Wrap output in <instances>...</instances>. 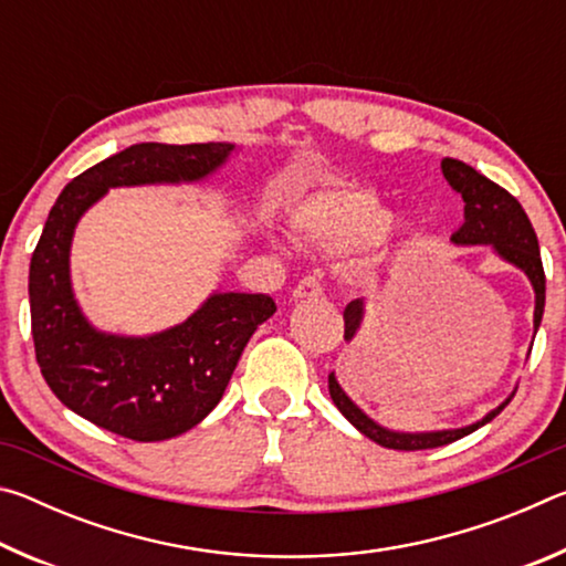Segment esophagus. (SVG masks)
Wrapping results in <instances>:
<instances>
[{"label": "esophagus", "mask_w": 566, "mask_h": 566, "mask_svg": "<svg viewBox=\"0 0 566 566\" xmlns=\"http://www.w3.org/2000/svg\"><path fill=\"white\" fill-rule=\"evenodd\" d=\"M324 290L319 280H314V276H304V280L294 286L292 296L294 300H312V296H322Z\"/></svg>", "instance_id": "esophagus-1"}]
</instances>
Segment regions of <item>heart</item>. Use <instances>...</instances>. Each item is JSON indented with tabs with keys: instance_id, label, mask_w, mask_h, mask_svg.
Here are the masks:
<instances>
[{
	"instance_id": "heart-1",
	"label": "heart",
	"mask_w": 566,
	"mask_h": 566,
	"mask_svg": "<svg viewBox=\"0 0 566 566\" xmlns=\"http://www.w3.org/2000/svg\"><path fill=\"white\" fill-rule=\"evenodd\" d=\"M391 212L364 189H332L302 207L300 227L329 249L377 244L389 232ZM415 237V232H409Z\"/></svg>"
}]
</instances>
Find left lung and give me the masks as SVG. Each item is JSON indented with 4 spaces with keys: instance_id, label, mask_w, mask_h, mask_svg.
I'll use <instances>...</instances> for the list:
<instances>
[{
    "instance_id": "1",
    "label": "left lung",
    "mask_w": 566,
    "mask_h": 566,
    "mask_svg": "<svg viewBox=\"0 0 566 566\" xmlns=\"http://www.w3.org/2000/svg\"><path fill=\"white\" fill-rule=\"evenodd\" d=\"M444 179L449 181L457 195L464 199V222L452 234L454 244H492L494 252L514 264L516 270L526 274V280L534 286V332L539 329L542 314H544V290H547V280H544V266L539 254V242H536L534 227L530 217L522 209V205L510 195V191L494 185L492 179L479 175L474 167L464 165V161L444 157L442 159ZM364 319V302L354 300L344 306V339L352 342L354 334L359 332ZM516 391V389H514ZM514 391L506 397L500 407L492 409L484 419H479L476 424H469L462 429H444V432H391L377 424L375 419H369L364 411L354 405V401L344 395L334 371L329 375V395L337 409L347 417L354 427L359 429L364 437H369L371 442H377L387 449H399V452H417V449H434L452 444L457 439L472 434L474 429L484 427L486 421H492L500 411L510 405Z\"/></svg>"
}]
</instances>
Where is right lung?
<instances>
[{
	"instance_id": "right-lung-1",
	"label": "right lung",
	"mask_w": 566,
	"mask_h": 566,
	"mask_svg": "<svg viewBox=\"0 0 566 566\" xmlns=\"http://www.w3.org/2000/svg\"><path fill=\"white\" fill-rule=\"evenodd\" d=\"M232 149L227 142L132 145L74 177L46 217L30 264L36 364L64 407L107 432L161 442L197 427L219 405L249 337L276 304L270 294L217 292L187 322L151 337L97 332L72 292L74 227L109 187L199 181Z\"/></svg>"
}]
</instances>
